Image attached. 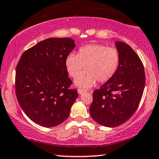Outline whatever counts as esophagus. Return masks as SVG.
I'll use <instances>...</instances> for the list:
<instances>
[{"label":"esophagus","instance_id":"34e87169","mask_svg":"<svg viewBox=\"0 0 159 159\" xmlns=\"http://www.w3.org/2000/svg\"><path fill=\"white\" fill-rule=\"evenodd\" d=\"M85 91H84V90H83V89H78V93H79V94H82L83 93H84Z\"/></svg>","mask_w":159,"mask_h":159}]
</instances>
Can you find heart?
<instances>
[{
	"mask_svg": "<svg viewBox=\"0 0 159 159\" xmlns=\"http://www.w3.org/2000/svg\"><path fill=\"white\" fill-rule=\"evenodd\" d=\"M120 62V56L116 48L103 44H89L79 49L78 55L68 54L65 66L70 76L75 77L86 66L87 70L75 78L77 86L89 89L98 80L105 83L114 76Z\"/></svg>",
	"mask_w": 159,
	"mask_h": 159,
	"instance_id": "1",
	"label": "heart"
}]
</instances>
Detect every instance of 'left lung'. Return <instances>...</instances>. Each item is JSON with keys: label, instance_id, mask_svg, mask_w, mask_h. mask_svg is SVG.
I'll list each match as a JSON object with an SVG mask.
<instances>
[{"label": "left lung", "instance_id": "1", "mask_svg": "<svg viewBox=\"0 0 159 159\" xmlns=\"http://www.w3.org/2000/svg\"><path fill=\"white\" fill-rule=\"evenodd\" d=\"M115 45L120 56L117 71L93 92L90 106L91 118L106 127L118 126L134 114L145 86L144 68L136 52L124 42Z\"/></svg>", "mask_w": 159, "mask_h": 159}]
</instances>
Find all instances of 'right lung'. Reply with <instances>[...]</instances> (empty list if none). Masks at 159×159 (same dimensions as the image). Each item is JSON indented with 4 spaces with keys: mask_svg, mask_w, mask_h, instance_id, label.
Returning a JSON list of instances; mask_svg holds the SVG:
<instances>
[{
    "mask_svg": "<svg viewBox=\"0 0 159 159\" xmlns=\"http://www.w3.org/2000/svg\"><path fill=\"white\" fill-rule=\"evenodd\" d=\"M69 38H50L25 51L16 71V93L25 115L38 125L51 128L67 119L78 97L65 66L75 48Z\"/></svg>",
    "mask_w": 159,
    "mask_h": 159,
    "instance_id": "add662e5",
    "label": "right lung"
}]
</instances>
